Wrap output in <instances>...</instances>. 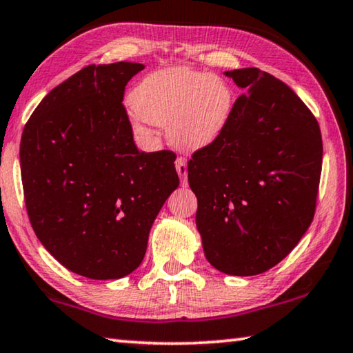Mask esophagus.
<instances>
[{"instance_id": "1", "label": "esophagus", "mask_w": 353, "mask_h": 353, "mask_svg": "<svg viewBox=\"0 0 353 353\" xmlns=\"http://www.w3.org/2000/svg\"><path fill=\"white\" fill-rule=\"evenodd\" d=\"M175 167H176L178 176L181 178V184H183V186H186V184H188V164H186V159H184V158H176Z\"/></svg>"}]
</instances>
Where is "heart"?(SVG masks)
Wrapping results in <instances>:
<instances>
[{"mask_svg":"<svg viewBox=\"0 0 353 353\" xmlns=\"http://www.w3.org/2000/svg\"><path fill=\"white\" fill-rule=\"evenodd\" d=\"M231 108L233 92L227 81L184 67L147 74L128 103L139 131L167 126L169 141L186 152L211 145L227 126Z\"/></svg>","mask_w":353,"mask_h":353,"instance_id":"obj_1","label":"heart"}]
</instances>
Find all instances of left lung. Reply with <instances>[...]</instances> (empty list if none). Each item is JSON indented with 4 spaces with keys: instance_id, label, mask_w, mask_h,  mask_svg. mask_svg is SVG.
<instances>
[{
    "instance_id": "obj_1",
    "label": "left lung",
    "mask_w": 353,
    "mask_h": 353,
    "mask_svg": "<svg viewBox=\"0 0 353 353\" xmlns=\"http://www.w3.org/2000/svg\"><path fill=\"white\" fill-rule=\"evenodd\" d=\"M245 90L227 126L188 163L208 261L228 275L263 274L313 222L322 170L319 123L291 88L259 68L225 72Z\"/></svg>"
}]
</instances>
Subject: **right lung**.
Masks as SVG:
<instances>
[{
    "label": "right lung",
    "instance_id": "1",
    "mask_svg": "<svg viewBox=\"0 0 353 353\" xmlns=\"http://www.w3.org/2000/svg\"><path fill=\"white\" fill-rule=\"evenodd\" d=\"M142 63L89 65L39 103L21 134L26 211L72 272L117 280L139 268L156 216L178 188L175 153L139 152L122 105Z\"/></svg>",
    "mask_w": 353,
    "mask_h": 353
}]
</instances>
